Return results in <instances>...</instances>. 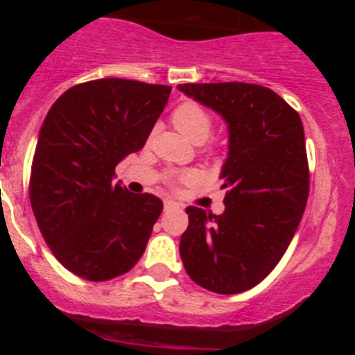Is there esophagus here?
Instances as JSON below:
<instances>
[{"instance_id":"esophagus-1","label":"esophagus","mask_w":355,"mask_h":355,"mask_svg":"<svg viewBox=\"0 0 355 355\" xmlns=\"http://www.w3.org/2000/svg\"><path fill=\"white\" fill-rule=\"evenodd\" d=\"M178 208L174 200H163V211H171V209Z\"/></svg>"}]
</instances>
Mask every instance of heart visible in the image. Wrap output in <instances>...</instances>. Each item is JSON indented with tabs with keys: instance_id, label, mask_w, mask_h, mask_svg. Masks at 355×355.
Returning a JSON list of instances; mask_svg holds the SVG:
<instances>
[{
	"instance_id": "1",
	"label": "heart",
	"mask_w": 355,
	"mask_h": 355,
	"mask_svg": "<svg viewBox=\"0 0 355 355\" xmlns=\"http://www.w3.org/2000/svg\"><path fill=\"white\" fill-rule=\"evenodd\" d=\"M172 124L183 137H187L188 140H192L196 144H202L211 133V119H209V115L197 103L192 101L181 103L172 112ZM197 175L199 174L196 171H187L178 175H171L168 180H171V183L178 180L190 183V181L197 180Z\"/></svg>"
}]
</instances>
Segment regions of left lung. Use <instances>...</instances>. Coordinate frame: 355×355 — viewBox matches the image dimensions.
I'll return each instance as SVG.
<instances>
[{"mask_svg":"<svg viewBox=\"0 0 355 355\" xmlns=\"http://www.w3.org/2000/svg\"><path fill=\"white\" fill-rule=\"evenodd\" d=\"M181 92L227 122L225 209L188 206L180 254L193 283L234 295L259 284L286 252L309 196L304 126L274 90L254 83H183Z\"/></svg>","mask_w":355,"mask_h":355,"instance_id":"obj_1","label":"left lung"}]
</instances>
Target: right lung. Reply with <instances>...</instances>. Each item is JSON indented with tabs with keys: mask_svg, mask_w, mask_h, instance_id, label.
<instances>
[{
	"mask_svg": "<svg viewBox=\"0 0 355 355\" xmlns=\"http://www.w3.org/2000/svg\"><path fill=\"white\" fill-rule=\"evenodd\" d=\"M172 87L122 78L74 85L48 112L31 163L30 202L55 258L92 283L126 274L146 250L163 202L114 183L144 147Z\"/></svg>",
	"mask_w": 355,
	"mask_h": 355,
	"instance_id": "obj_1",
	"label": "right lung"
}]
</instances>
